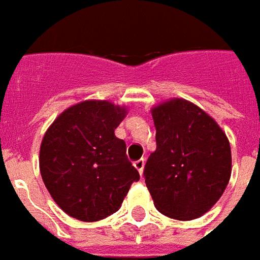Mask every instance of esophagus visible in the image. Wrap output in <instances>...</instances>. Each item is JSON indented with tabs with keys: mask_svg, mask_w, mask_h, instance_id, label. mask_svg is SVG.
Wrapping results in <instances>:
<instances>
[{
	"mask_svg": "<svg viewBox=\"0 0 260 260\" xmlns=\"http://www.w3.org/2000/svg\"><path fill=\"white\" fill-rule=\"evenodd\" d=\"M134 166L136 168V170L139 172V174L143 173V169H145V159H139V160L134 161Z\"/></svg>",
	"mask_w": 260,
	"mask_h": 260,
	"instance_id": "1",
	"label": "esophagus"
}]
</instances>
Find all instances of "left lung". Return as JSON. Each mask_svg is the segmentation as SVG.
<instances>
[{"label": "left lung", "mask_w": 260, "mask_h": 260, "mask_svg": "<svg viewBox=\"0 0 260 260\" xmlns=\"http://www.w3.org/2000/svg\"><path fill=\"white\" fill-rule=\"evenodd\" d=\"M150 112L156 150L145 165V183L155 207L170 218H199L228 186L230 141L214 118L187 100L163 101Z\"/></svg>", "instance_id": "left-lung-1"}]
</instances>
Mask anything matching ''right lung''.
<instances>
[{
    "label": "right lung",
    "instance_id": "add662e5",
    "mask_svg": "<svg viewBox=\"0 0 260 260\" xmlns=\"http://www.w3.org/2000/svg\"><path fill=\"white\" fill-rule=\"evenodd\" d=\"M125 107L86 100L69 107L42 139L39 169L48 191L67 215L84 222L107 218L128 194L139 173L115 136Z\"/></svg>",
    "mask_w": 260,
    "mask_h": 260
}]
</instances>
